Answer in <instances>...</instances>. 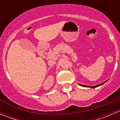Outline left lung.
Segmentation results:
<instances>
[{
	"mask_svg": "<svg viewBox=\"0 0 120 120\" xmlns=\"http://www.w3.org/2000/svg\"><path fill=\"white\" fill-rule=\"evenodd\" d=\"M106 82V81L105 82H103V83H100V84H99V85H95V86H90L91 87V88H96V87H98V86H100V85H103V84L104 83H105ZM81 86H83V87H89V86H87V85H81V84H79Z\"/></svg>",
	"mask_w": 120,
	"mask_h": 120,
	"instance_id": "obj_1",
	"label": "left lung"
}]
</instances>
